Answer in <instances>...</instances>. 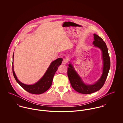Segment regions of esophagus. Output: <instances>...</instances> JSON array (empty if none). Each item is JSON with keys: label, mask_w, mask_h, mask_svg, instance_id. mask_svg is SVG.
I'll list each match as a JSON object with an SVG mask.
<instances>
[{"label": "esophagus", "mask_w": 123, "mask_h": 123, "mask_svg": "<svg viewBox=\"0 0 123 123\" xmlns=\"http://www.w3.org/2000/svg\"><path fill=\"white\" fill-rule=\"evenodd\" d=\"M68 62V60L66 58H64L63 59V61H62V64H66Z\"/></svg>", "instance_id": "34e87169"}]
</instances>
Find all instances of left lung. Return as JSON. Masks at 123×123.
<instances>
[{"label": "left lung", "mask_w": 123, "mask_h": 123, "mask_svg": "<svg viewBox=\"0 0 123 123\" xmlns=\"http://www.w3.org/2000/svg\"><path fill=\"white\" fill-rule=\"evenodd\" d=\"M93 35L94 41L93 44L95 47L100 49L102 54L103 66L102 74L100 78L93 84H86L74 69L72 64L70 62L68 65L67 74L71 85L75 91L81 94H88L99 90L103 86L105 82L110 67V57L105 42L98 35L96 34H94Z\"/></svg>", "instance_id": "1"}]
</instances>
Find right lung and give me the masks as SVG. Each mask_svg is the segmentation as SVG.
<instances>
[{
    "label": "right lung",
    "instance_id": "right-lung-1",
    "mask_svg": "<svg viewBox=\"0 0 123 123\" xmlns=\"http://www.w3.org/2000/svg\"><path fill=\"white\" fill-rule=\"evenodd\" d=\"M14 53L13 55V61L14 60ZM62 62V58H58L52 62L43 77L39 81L33 85H26L24 84L18 80L14 70L13 62L12 69L13 75L17 82L21 87L26 91L33 94H41L46 91L51 86L55 73L57 70L59 66L61 65Z\"/></svg>",
    "mask_w": 123,
    "mask_h": 123
}]
</instances>
